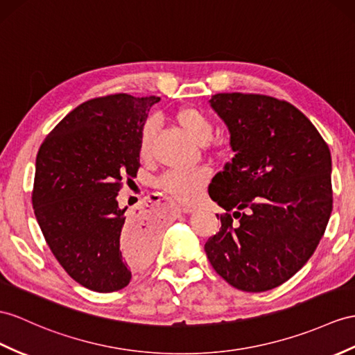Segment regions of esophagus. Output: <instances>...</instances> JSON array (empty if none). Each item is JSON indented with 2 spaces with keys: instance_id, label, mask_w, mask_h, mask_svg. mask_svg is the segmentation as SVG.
Returning <instances> with one entry per match:
<instances>
[{
  "instance_id": "1",
  "label": "esophagus",
  "mask_w": 355,
  "mask_h": 355,
  "mask_svg": "<svg viewBox=\"0 0 355 355\" xmlns=\"http://www.w3.org/2000/svg\"><path fill=\"white\" fill-rule=\"evenodd\" d=\"M176 212H178V214H189V212H193V209H189V207L176 206Z\"/></svg>"
}]
</instances>
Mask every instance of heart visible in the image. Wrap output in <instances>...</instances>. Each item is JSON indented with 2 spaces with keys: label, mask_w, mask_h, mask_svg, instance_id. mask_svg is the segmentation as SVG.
Here are the masks:
<instances>
[{
  "label": "heart",
  "mask_w": 355,
  "mask_h": 355,
  "mask_svg": "<svg viewBox=\"0 0 355 355\" xmlns=\"http://www.w3.org/2000/svg\"><path fill=\"white\" fill-rule=\"evenodd\" d=\"M176 125L185 131L194 141L203 144L205 153L212 159L226 157V149L223 144L212 141L214 122L211 117L200 108L182 107L173 114ZM157 120L148 119L140 129L138 138V152L143 159L150 158L155 135H157ZM211 173L207 168H197L193 171H167L157 180V187L164 194L175 198V200L191 205L194 203L205 187L209 182Z\"/></svg>",
  "instance_id": "heart-1"
}]
</instances>
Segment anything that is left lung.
<instances>
[{
    "label": "left lung",
    "mask_w": 355,
    "mask_h": 355,
    "mask_svg": "<svg viewBox=\"0 0 355 355\" xmlns=\"http://www.w3.org/2000/svg\"><path fill=\"white\" fill-rule=\"evenodd\" d=\"M209 102L236 153L209 185L226 214L205 252L233 288L270 291L298 272L324 236L333 211L330 149L286 101L218 93Z\"/></svg>",
    "instance_id": "8db88e82"
}]
</instances>
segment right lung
<instances>
[{"label":"right lung","mask_w":355,"mask_h":355,"mask_svg":"<svg viewBox=\"0 0 355 355\" xmlns=\"http://www.w3.org/2000/svg\"><path fill=\"white\" fill-rule=\"evenodd\" d=\"M158 101L126 93L85 101L37 152L34 215L58 263L90 291L123 289L158 247L157 230L117 202L140 168V129Z\"/></svg>","instance_id":"1"}]
</instances>
